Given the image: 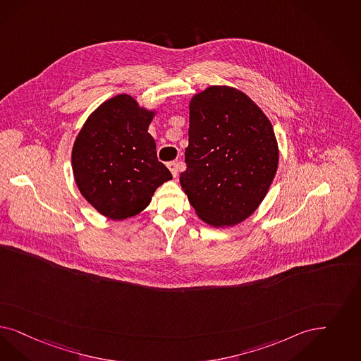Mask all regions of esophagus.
Masks as SVG:
<instances>
[{
  "instance_id": "34e87169",
  "label": "esophagus",
  "mask_w": 361,
  "mask_h": 361,
  "mask_svg": "<svg viewBox=\"0 0 361 361\" xmlns=\"http://www.w3.org/2000/svg\"><path fill=\"white\" fill-rule=\"evenodd\" d=\"M168 169L171 171V173H172V176L173 177H176L177 176V173H178V164L176 161H171L168 162Z\"/></svg>"
}]
</instances>
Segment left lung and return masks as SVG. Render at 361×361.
Instances as JSON below:
<instances>
[{
    "label": "left lung",
    "mask_w": 361,
    "mask_h": 361,
    "mask_svg": "<svg viewBox=\"0 0 361 361\" xmlns=\"http://www.w3.org/2000/svg\"><path fill=\"white\" fill-rule=\"evenodd\" d=\"M187 171L180 184L200 220L213 228L247 220L279 166L274 126L236 87L212 85L189 101Z\"/></svg>",
    "instance_id": "obj_1"
}]
</instances>
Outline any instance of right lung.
Returning <instances> with one entry per match:
<instances>
[{"label":"right lung","mask_w":361,"mask_h":361,"mask_svg":"<svg viewBox=\"0 0 361 361\" xmlns=\"http://www.w3.org/2000/svg\"><path fill=\"white\" fill-rule=\"evenodd\" d=\"M156 114L130 94H117L89 114L75 137L72 169L77 188L111 220L135 217L149 205L156 189L172 180L148 133Z\"/></svg>","instance_id":"obj_1"}]
</instances>
